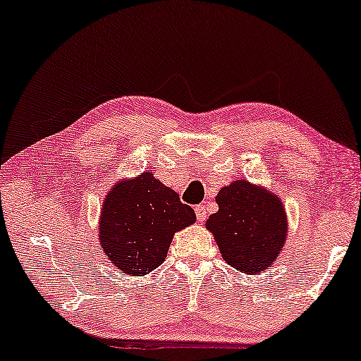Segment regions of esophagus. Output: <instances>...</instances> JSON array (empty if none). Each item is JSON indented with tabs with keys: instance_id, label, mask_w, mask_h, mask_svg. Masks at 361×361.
Masks as SVG:
<instances>
[{
	"instance_id": "esophagus-1",
	"label": "esophagus",
	"mask_w": 361,
	"mask_h": 361,
	"mask_svg": "<svg viewBox=\"0 0 361 361\" xmlns=\"http://www.w3.org/2000/svg\"><path fill=\"white\" fill-rule=\"evenodd\" d=\"M195 211H196V219H197V222H206V219H207V211H206V206H204V204H199V206H196L195 207Z\"/></svg>"
}]
</instances>
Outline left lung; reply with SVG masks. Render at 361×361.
I'll return each mask as SVG.
<instances>
[{
    "instance_id": "1",
    "label": "left lung",
    "mask_w": 361,
    "mask_h": 361,
    "mask_svg": "<svg viewBox=\"0 0 361 361\" xmlns=\"http://www.w3.org/2000/svg\"><path fill=\"white\" fill-rule=\"evenodd\" d=\"M219 211L207 219L222 257L246 274L271 267L287 236V215L277 196L245 180L219 191Z\"/></svg>"
}]
</instances>
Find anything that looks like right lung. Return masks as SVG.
<instances>
[{
    "mask_svg": "<svg viewBox=\"0 0 361 361\" xmlns=\"http://www.w3.org/2000/svg\"><path fill=\"white\" fill-rule=\"evenodd\" d=\"M195 220L192 207L146 171L109 192L100 217V245L128 276H144L165 261L175 232Z\"/></svg>",
    "mask_w": 361,
    "mask_h": 361,
    "instance_id": "right-lung-1",
    "label": "right lung"
}]
</instances>
